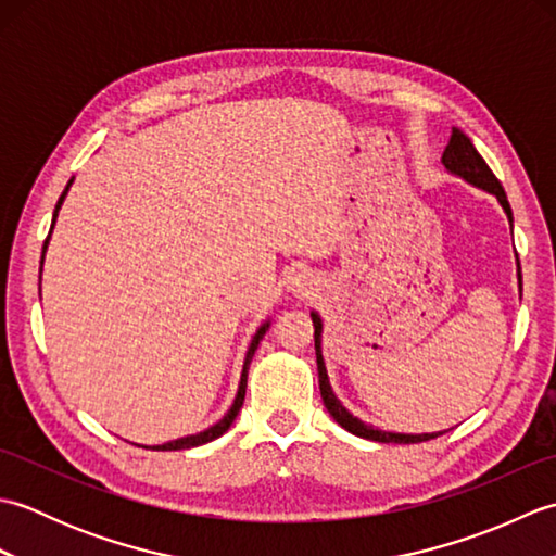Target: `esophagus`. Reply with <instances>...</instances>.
Returning a JSON list of instances; mask_svg holds the SVG:
<instances>
[{"label":"esophagus","mask_w":556,"mask_h":556,"mask_svg":"<svg viewBox=\"0 0 556 556\" xmlns=\"http://www.w3.org/2000/svg\"><path fill=\"white\" fill-rule=\"evenodd\" d=\"M315 287H317V279L311 275L308 269L296 271V275H293L291 281H289V289H291L293 293H299V296H308V293H311Z\"/></svg>","instance_id":"obj_1"}]
</instances>
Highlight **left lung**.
I'll return each mask as SVG.
<instances>
[{
	"mask_svg": "<svg viewBox=\"0 0 556 556\" xmlns=\"http://www.w3.org/2000/svg\"><path fill=\"white\" fill-rule=\"evenodd\" d=\"M442 164L448 174L460 176V179L473 184L476 188H482V191L492 193L494 198L500 200L502 210L509 217V224L514 227V215H511V205L506 200L504 188L500 184L497 176L492 174V169L488 167V162L480 157V152L476 150V146L470 143V138L460 131V128H452V138H448V146L444 148L442 155ZM518 289H521V267H518ZM313 325H315V356H317V377H320V394L325 401V408L329 410L341 428L349 430L351 434L363 437V440H372V442H394V444H418V442H428L440 437L444 432H425V434H404V432H387V430H377L372 425H365L361 418L353 416V413L346 410V406L341 404L337 399L332 384H329L327 377V368H325V358H323V317L317 315L315 311L311 313Z\"/></svg>",
	"mask_w": 556,
	"mask_h": 556,
	"instance_id": "1",
	"label": "left lung"
}]
</instances>
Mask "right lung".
<instances>
[{
    "instance_id": "right-lung-1",
    "label": "right lung",
    "mask_w": 556,
    "mask_h": 556,
    "mask_svg": "<svg viewBox=\"0 0 556 556\" xmlns=\"http://www.w3.org/2000/svg\"><path fill=\"white\" fill-rule=\"evenodd\" d=\"M71 184H74V179H71L68 184H66V188H64V193L59 195V200H56V207H54V215H52V227H50V233H47V239H45V245H42V260H40V265L45 263V251H47V243H50V236H52V229H54V222H56V215H59V210H62V203H64V198H66V193H68V188H71ZM40 271H42V267H40ZM267 327H269V320L267 323H263L257 327V332H255V337L251 339V346H248V351H245V361H243V370H241V382H239V392H236V399H233V404H231V408L224 413V418L219 420V422H215L212 425V428H207V430H203V432H198V434H188V437H179V440H172V442H167V444H155V446H143V448H155V452H179V448H191V446H200V444H207V442H212V440H217V437H222L224 432H227L229 428H231V422L236 420V416H239V410H241V406H243V399H245V382H248V368H251V361H253V353H255V349H257V344H260V339L265 337V332H267Z\"/></svg>"
}]
</instances>
